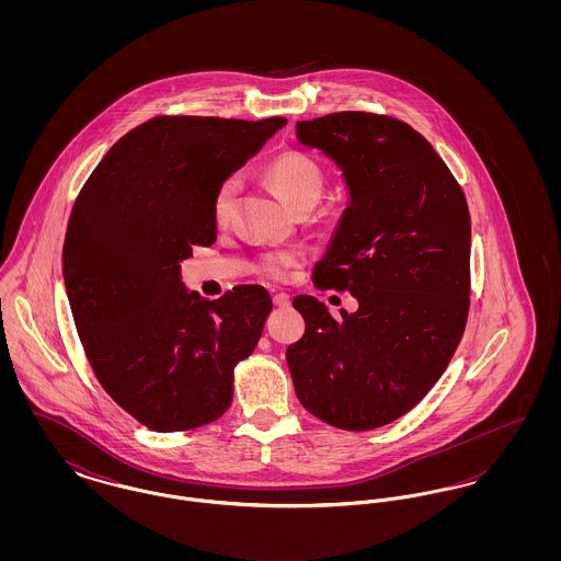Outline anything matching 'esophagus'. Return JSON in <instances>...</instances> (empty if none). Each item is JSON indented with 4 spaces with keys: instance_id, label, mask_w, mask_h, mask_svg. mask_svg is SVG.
<instances>
[{
    "instance_id": "34e87169",
    "label": "esophagus",
    "mask_w": 561,
    "mask_h": 561,
    "mask_svg": "<svg viewBox=\"0 0 561 561\" xmlns=\"http://www.w3.org/2000/svg\"><path fill=\"white\" fill-rule=\"evenodd\" d=\"M273 305L277 309H286V307H290V296L288 294H275L273 296Z\"/></svg>"
}]
</instances>
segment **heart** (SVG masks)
I'll use <instances>...</instances> for the list:
<instances>
[{"label":"heart","instance_id":"b5f03b06","mask_svg":"<svg viewBox=\"0 0 561 561\" xmlns=\"http://www.w3.org/2000/svg\"><path fill=\"white\" fill-rule=\"evenodd\" d=\"M263 176L273 191L282 197V202L298 210V208H313L320 199L323 188V176L320 165L305 153L286 151L263 165ZM238 195V181L227 179L216 188L214 195L213 213L216 222H225L231 214V206ZM302 261L300 250H277L268 252L261 259V271L271 279H284L288 271Z\"/></svg>","mask_w":561,"mask_h":561}]
</instances>
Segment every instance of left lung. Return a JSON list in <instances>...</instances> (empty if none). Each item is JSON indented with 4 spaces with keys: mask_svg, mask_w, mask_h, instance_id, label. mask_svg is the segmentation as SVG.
I'll return each instance as SVG.
<instances>
[{
    "mask_svg": "<svg viewBox=\"0 0 561 561\" xmlns=\"http://www.w3.org/2000/svg\"><path fill=\"white\" fill-rule=\"evenodd\" d=\"M332 161L347 208L313 267L357 309L334 320L316 296L294 309L305 334L286 351L298 401L323 423L370 431L412 410L439 380L469 311L471 218L453 172L408 124L343 111L296 124Z\"/></svg>",
    "mask_w": 561,
    "mask_h": 561,
    "instance_id": "1",
    "label": "left lung"
}]
</instances>
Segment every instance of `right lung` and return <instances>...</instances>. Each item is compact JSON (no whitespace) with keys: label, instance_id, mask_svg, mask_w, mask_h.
I'll list each match as a JSON object with an SVG mask.
<instances>
[{"label":"right lung","instance_id":"right-lung-1","mask_svg":"<svg viewBox=\"0 0 561 561\" xmlns=\"http://www.w3.org/2000/svg\"><path fill=\"white\" fill-rule=\"evenodd\" d=\"M286 124L153 117L108 149L76 199L62 277L81 345L108 396L153 431L216 421L263 334V286L210 300L188 293L181 263L216 241V188Z\"/></svg>","mask_w":561,"mask_h":561}]
</instances>
